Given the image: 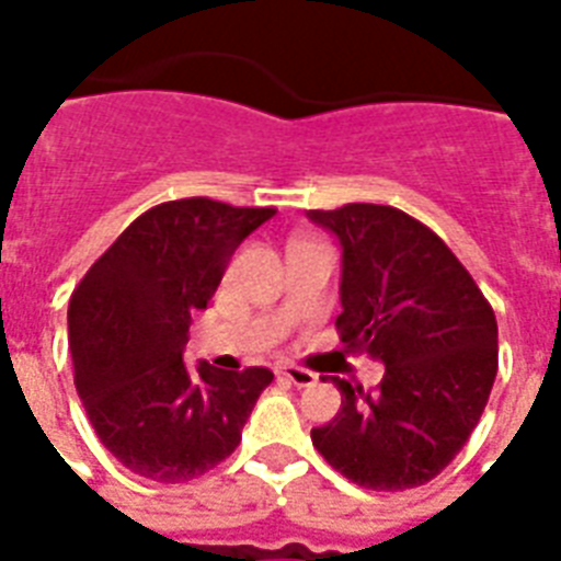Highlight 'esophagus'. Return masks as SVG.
Here are the masks:
<instances>
[{"label": "esophagus", "instance_id": "obj_1", "mask_svg": "<svg viewBox=\"0 0 561 561\" xmlns=\"http://www.w3.org/2000/svg\"><path fill=\"white\" fill-rule=\"evenodd\" d=\"M276 373L285 375L294 387H311V383H317V375L306 367H297V364H279Z\"/></svg>", "mask_w": 561, "mask_h": 561}]
</instances>
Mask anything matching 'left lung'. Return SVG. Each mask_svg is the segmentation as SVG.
Returning <instances> with one entry per match:
<instances>
[{
  "instance_id": "obj_1",
  "label": "left lung",
  "mask_w": 561,
  "mask_h": 561,
  "mask_svg": "<svg viewBox=\"0 0 561 561\" xmlns=\"http://www.w3.org/2000/svg\"><path fill=\"white\" fill-rule=\"evenodd\" d=\"M343 247L337 332L381 360L375 390L332 378L341 410L311 443L375 492L434 480L471 436L497 375L495 311L434 229L378 203L311 209Z\"/></svg>"
}]
</instances>
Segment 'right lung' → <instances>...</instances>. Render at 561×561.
Wrapping results in <instances>:
<instances>
[{
	"label": "right lung",
	"mask_w": 561,
	"mask_h": 561,
	"mask_svg": "<svg viewBox=\"0 0 561 561\" xmlns=\"http://www.w3.org/2000/svg\"><path fill=\"white\" fill-rule=\"evenodd\" d=\"M273 215L209 197L160 203L72 290L75 387L104 448L139 478L183 483L215 469L273 381L264 367L183 364L192 314L218 290L236 247Z\"/></svg>",
	"instance_id": "obj_1"
}]
</instances>
